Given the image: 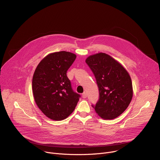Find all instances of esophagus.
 <instances>
[{
    "label": "esophagus",
    "mask_w": 160,
    "mask_h": 160,
    "mask_svg": "<svg viewBox=\"0 0 160 160\" xmlns=\"http://www.w3.org/2000/svg\"><path fill=\"white\" fill-rule=\"evenodd\" d=\"M82 98H84V99L87 98V94H86V92H84L82 94Z\"/></svg>",
    "instance_id": "esophagus-1"
}]
</instances>
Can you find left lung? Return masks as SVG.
Returning a JSON list of instances; mask_svg holds the SVG:
<instances>
[{
  "mask_svg": "<svg viewBox=\"0 0 160 160\" xmlns=\"http://www.w3.org/2000/svg\"><path fill=\"white\" fill-rule=\"evenodd\" d=\"M94 74L99 90V99L94 108L104 120L119 117L130 104L133 97L132 82L122 64L111 56L99 52L85 60Z\"/></svg>",
  "mask_w": 160,
  "mask_h": 160,
  "instance_id": "1",
  "label": "left lung"
}]
</instances>
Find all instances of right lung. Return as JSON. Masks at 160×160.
<instances>
[{"mask_svg":"<svg viewBox=\"0 0 160 160\" xmlns=\"http://www.w3.org/2000/svg\"><path fill=\"white\" fill-rule=\"evenodd\" d=\"M77 58L67 51L55 52L43 58L37 66L32 79L36 104L49 118L61 121L74 111L80 96L74 92L67 70Z\"/></svg>","mask_w":160,"mask_h":160,"instance_id":"right-lung-1","label":"right lung"}]
</instances>
